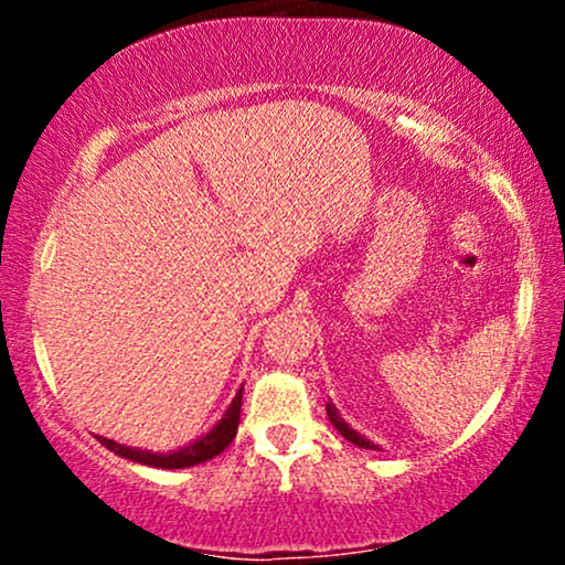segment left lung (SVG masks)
Returning a JSON list of instances; mask_svg holds the SVG:
<instances>
[{
	"instance_id": "1",
	"label": "left lung",
	"mask_w": 565,
	"mask_h": 565,
	"mask_svg": "<svg viewBox=\"0 0 565 565\" xmlns=\"http://www.w3.org/2000/svg\"><path fill=\"white\" fill-rule=\"evenodd\" d=\"M327 417H329V423H332V425L337 427V433H340V436H342V438H348V440H350V444L361 446V449H377V446H374V444H372V440H369V438H364V436H361V433H355V430H353V427H350V425L345 423V419H342V417H340V412H337V406L332 404V401H329V404H327Z\"/></svg>"
}]
</instances>
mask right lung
Here are the masks:
<instances>
[{
	"mask_svg": "<svg viewBox=\"0 0 565 565\" xmlns=\"http://www.w3.org/2000/svg\"><path fill=\"white\" fill-rule=\"evenodd\" d=\"M242 391L244 385L238 387L236 398L231 401V406L225 408L223 419L212 427L210 433L193 440V444L183 446V449L170 451V454H157V451H142V449H132V446L125 444H116L111 438H97L106 449H111L119 457L129 459V462H138V465H148V468H161V470H180V468H193V465L206 462V459L217 457L225 446L236 438L238 430V419H242Z\"/></svg>",
	"mask_w": 565,
	"mask_h": 565,
	"instance_id": "obj_1",
	"label": "right lung"
}]
</instances>
